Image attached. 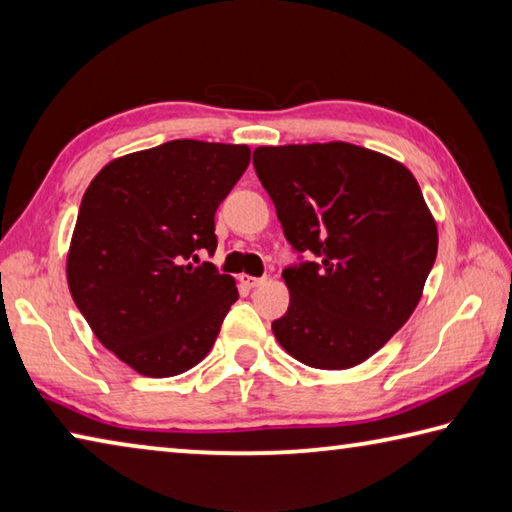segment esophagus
<instances>
[{
    "instance_id": "34e87169",
    "label": "esophagus",
    "mask_w": 512,
    "mask_h": 512,
    "mask_svg": "<svg viewBox=\"0 0 512 512\" xmlns=\"http://www.w3.org/2000/svg\"><path fill=\"white\" fill-rule=\"evenodd\" d=\"M239 282L244 284V287L248 289H257L262 287V284L266 282V277H253V275H239Z\"/></svg>"
}]
</instances>
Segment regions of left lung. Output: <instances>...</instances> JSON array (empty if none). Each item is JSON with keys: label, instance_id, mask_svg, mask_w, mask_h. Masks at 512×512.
<instances>
[{"label": "left lung", "instance_id": "1", "mask_svg": "<svg viewBox=\"0 0 512 512\" xmlns=\"http://www.w3.org/2000/svg\"><path fill=\"white\" fill-rule=\"evenodd\" d=\"M253 164L300 262L273 334L293 359L345 370L372 357L418 307L436 221L404 164L348 142L259 146Z\"/></svg>", "mask_w": 512, "mask_h": 512}]
</instances>
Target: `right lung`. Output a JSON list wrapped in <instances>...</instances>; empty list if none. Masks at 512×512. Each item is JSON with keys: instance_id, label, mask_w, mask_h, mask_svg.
Listing matches in <instances>:
<instances>
[{"instance_id": "right-lung-1", "label": "right lung", "mask_w": 512, "mask_h": 512, "mask_svg": "<svg viewBox=\"0 0 512 512\" xmlns=\"http://www.w3.org/2000/svg\"><path fill=\"white\" fill-rule=\"evenodd\" d=\"M250 162L246 144L173 140L106 164L85 189L67 284L92 332L146 377L212 350L239 293L214 255V214Z\"/></svg>"}]
</instances>
